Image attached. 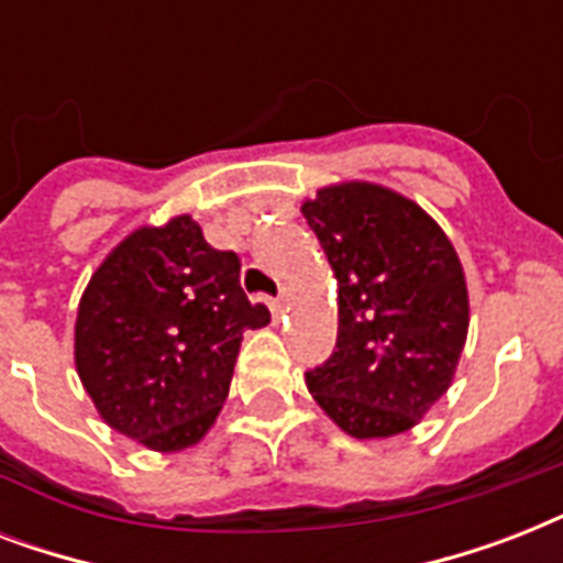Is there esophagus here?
<instances>
[{
  "instance_id": "34e87169",
  "label": "esophagus",
  "mask_w": 563,
  "mask_h": 563,
  "mask_svg": "<svg viewBox=\"0 0 563 563\" xmlns=\"http://www.w3.org/2000/svg\"><path fill=\"white\" fill-rule=\"evenodd\" d=\"M268 307H272V316L274 318H280L283 316V295H280V298L268 300Z\"/></svg>"
}]
</instances>
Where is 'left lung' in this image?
Here are the masks:
<instances>
[{
    "label": "left lung",
    "mask_w": 563,
    "mask_h": 563,
    "mask_svg": "<svg viewBox=\"0 0 563 563\" xmlns=\"http://www.w3.org/2000/svg\"><path fill=\"white\" fill-rule=\"evenodd\" d=\"M339 280L333 356L307 374L316 402L360 438L411 429L450 388L471 303L453 242L406 195L351 180L300 207Z\"/></svg>",
    "instance_id": "1"
}]
</instances>
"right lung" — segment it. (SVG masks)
<instances>
[{
    "instance_id": "obj_1",
    "label": "right lung",
    "mask_w": 563,
    "mask_h": 563,
    "mask_svg": "<svg viewBox=\"0 0 563 563\" xmlns=\"http://www.w3.org/2000/svg\"><path fill=\"white\" fill-rule=\"evenodd\" d=\"M239 268L192 216L134 230L104 256L78 303L75 371L110 429L157 453L207 435L242 333L272 321L247 300Z\"/></svg>"
}]
</instances>
